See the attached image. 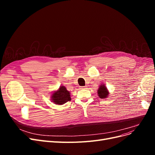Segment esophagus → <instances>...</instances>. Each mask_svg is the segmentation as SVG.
Masks as SVG:
<instances>
[{"label":"esophagus","instance_id":"esophagus-1","mask_svg":"<svg viewBox=\"0 0 155 155\" xmlns=\"http://www.w3.org/2000/svg\"><path fill=\"white\" fill-rule=\"evenodd\" d=\"M87 86H85V87H81V89H85V88H87Z\"/></svg>","mask_w":155,"mask_h":155}]
</instances>
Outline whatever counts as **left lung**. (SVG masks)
I'll use <instances>...</instances> for the list:
<instances>
[{
	"label": "left lung",
	"instance_id": "obj_1",
	"mask_svg": "<svg viewBox=\"0 0 155 155\" xmlns=\"http://www.w3.org/2000/svg\"><path fill=\"white\" fill-rule=\"evenodd\" d=\"M109 91L105 85H101L97 90V94L101 99L106 98L109 96Z\"/></svg>",
	"mask_w": 155,
	"mask_h": 155
}]
</instances>
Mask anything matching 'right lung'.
I'll use <instances>...</instances> for the list:
<instances>
[{
  "label": "right lung",
  "mask_w": 155,
  "mask_h": 155,
  "mask_svg": "<svg viewBox=\"0 0 155 155\" xmlns=\"http://www.w3.org/2000/svg\"><path fill=\"white\" fill-rule=\"evenodd\" d=\"M51 100L55 104L63 105L71 100L70 92L64 86H61L58 91H54L51 96Z\"/></svg>",
  "instance_id": "right-lung-1"
}]
</instances>
